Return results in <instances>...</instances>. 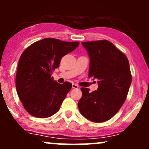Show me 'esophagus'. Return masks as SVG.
Listing matches in <instances>:
<instances>
[{
    "instance_id": "1",
    "label": "esophagus",
    "mask_w": 149,
    "mask_h": 149,
    "mask_svg": "<svg viewBox=\"0 0 149 149\" xmlns=\"http://www.w3.org/2000/svg\"><path fill=\"white\" fill-rule=\"evenodd\" d=\"M72 88L73 89H78V85L75 84V83H73L72 84Z\"/></svg>"
}]
</instances>
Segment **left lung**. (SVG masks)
Segmentation results:
<instances>
[{"mask_svg": "<svg viewBox=\"0 0 149 149\" xmlns=\"http://www.w3.org/2000/svg\"><path fill=\"white\" fill-rule=\"evenodd\" d=\"M90 57L89 77L98 79L97 90L82 88L78 107L85 118L105 122L117 113L127 97L132 82L129 61L124 53L107 40L83 42Z\"/></svg>", "mask_w": 149, "mask_h": 149, "instance_id": "left-lung-1", "label": "left lung"}]
</instances>
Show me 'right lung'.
Returning a JSON list of instances; mask_svg holds the SVG:
<instances>
[{
	"label": "right lung",
	"instance_id": "1",
	"mask_svg": "<svg viewBox=\"0 0 149 149\" xmlns=\"http://www.w3.org/2000/svg\"><path fill=\"white\" fill-rule=\"evenodd\" d=\"M79 45L78 42H65L44 38L31 45L19 58L16 74V89L24 108L31 116L40 118L59 111L72 85L59 84L52 76L61 58Z\"/></svg>",
	"mask_w": 149,
	"mask_h": 149
}]
</instances>
